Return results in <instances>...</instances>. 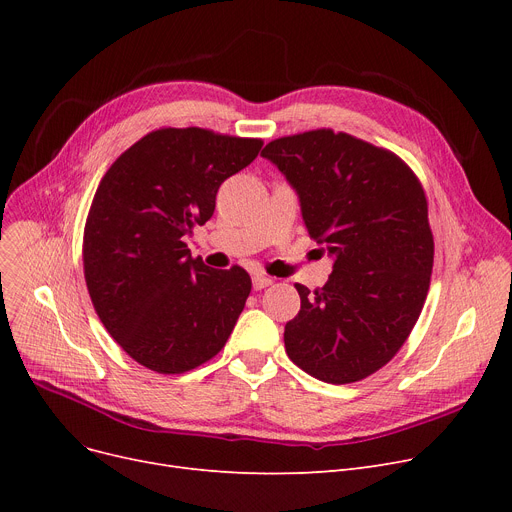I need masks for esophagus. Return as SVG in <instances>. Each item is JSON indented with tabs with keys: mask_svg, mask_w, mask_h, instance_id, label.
Wrapping results in <instances>:
<instances>
[{
	"mask_svg": "<svg viewBox=\"0 0 512 512\" xmlns=\"http://www.w3.org/2000/svg\"><path fill=\"white\" fill-rule=\"evenodd\" d=\"M274 280L270 278V276H263V274H255L253 276V288L255 290H263V288H267V286H270Z\"/></svg>",
	"mask_w": 512,
	"mask_h": 512,
	"instance_id": "obj_1",
	"label": "esophagus"
}]
</instances>
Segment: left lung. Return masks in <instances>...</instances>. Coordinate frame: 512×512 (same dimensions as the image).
Masks as SVG:
<instances>
[{
	"instance_id": "8db88e82",
	"label": "left lung",
	"mask_w": 512,
	"mask_h": 512,
	"mask_svg": "<svg viewBox=\"0 0 512 512\" xmlns=\"http://www.w3.org/2000/svg\"><path fill=\"white\" fill-rule=\"evenodd\" d=\"M261 155L334 259L324 286L297 284L301 311L284 328L286 353L321 382H359L398 353L427 297L434 236L423 188L394 153L326 128L272 141Z\"/></svg>"
}]
</instances>
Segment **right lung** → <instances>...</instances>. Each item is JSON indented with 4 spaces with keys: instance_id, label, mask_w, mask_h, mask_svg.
<instances>
[{
    "instance_id": "right-lung-1",
    "label": "right lung",
    "mask_w": 512,
    "mask_h": 512,
    "mask_svg": "<svg viewBox=\"0 0 512 512\" xmlns=\"http://www.w3.org/2000/svg\"><path fill=\"white\" fill-rule=\"evenodd\" d=\"M259 139L161 128L105 172L85 226V280L105 330L141 365L182 373L222 351L251 292L234 265L193 259L184 236L205 224L226 178L247 168Z\"/></svg>"
}]
</instances>
